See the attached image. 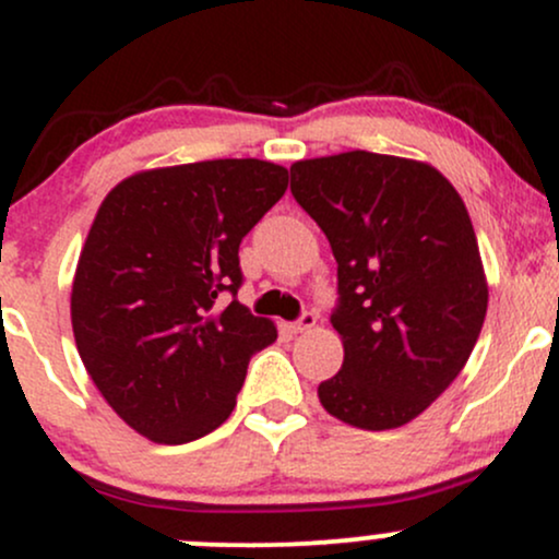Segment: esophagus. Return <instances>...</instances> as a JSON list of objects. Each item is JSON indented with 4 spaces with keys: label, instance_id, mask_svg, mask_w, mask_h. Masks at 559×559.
I'll use <instances>...</instances> for the list:
<instances>
[{
    "label": "esophagus",
    "instance_id": "1",
    "mask_svg": "<svg viewBox=\"0 0 559 559\" xmlns=\"http://www.w3.org/2000/svg\"><path fill=\"white\" fill-rule=\"evenodd\" d=\"M313 326H316V313H313V310H305V313L299 316L295 324H292V332L302 334V332H308V329H313Z\"/></svg>",
    "mask_w": 559,
    "mask_h": 559
}]
</instances>
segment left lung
Instances as JSON below:
<instances>
[{
    "instance_id": "8db88e82",
    "label": "left lung",
    "mask_w": 559,
    "mask_h": 559,
    "mask_svg": "<svg viewBox=\"0 0 559 559\" xmlns=\"http://www.w3.org/2000/svg\"><path fill=\"white\" fill-rule=\"evenodd\" d=\"M292 195L337 260L345 358L321 404L367 431L404 426L457 378L485 324L466 205L437 168L364 150L295 163Z\"/></svg>"
}]
</instances>
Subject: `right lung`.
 <instances>
[{
  "instance_id": "right-lung-1",
  "label": "right lung",
  "mask_w": 559,
  "mask_h": 559,
  "mask_svg": "<svg viewBox=\"0 0 559 559\" xmlns=\"http://www.w3.org/2000/svg\"><path fill=\"white\" fill-rule=\"evenodd\" d=\"M286 185V168L246 157L144 171L104 198L72 326L87 374L141 437L185 444L222 426L251 356L278 337L235 297L240 240Z\"/></svg>"
}]
</instances>
